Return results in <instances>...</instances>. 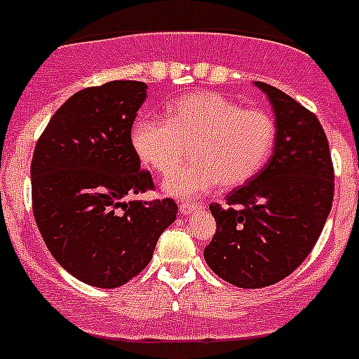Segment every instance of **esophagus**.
Masks as SVG:
<instances>
[{
  "label": "esophagus",
  "instance_id": "1",
  "mask_svg": "<svg viewBox=\"0 0 359 359\" xmlns=\"http://www.w3.org/2000/svg\"><path fill=\"white\" fill-rule=\"evenodd\" d=\"M179 209H180V214H191V212H196V210H202L203 207L193 202H180Z\"/></svg>",
  "mask_w": 359,
  "mask_h": 359
}]
</instances>
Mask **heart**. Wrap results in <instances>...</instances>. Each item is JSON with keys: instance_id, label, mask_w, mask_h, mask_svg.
I'll use <instances>...</instances> for the list:
<instances>
[{"instance_id": "b5f03b06", "label": "heart", "mask_w": 359, "mask_h": 359, "mask_svg": "<svg viewBox=\"0 0 359 359\" xmlns=\"http://www.w3.org/2000/svg\"><path fill=\"white\" fill-rule=\"evenodd\" d=\"M276 123L260 108H241L221 93H191L177 100L166 116H143L130 142L149 168L168 175L186 159L195 161L164 180L168 195L193 198L217 184L239 186L260 172L273 152Z\"/></svg>"}]
</instances>
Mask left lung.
<instances>
[{"mask_svg": "<svg viewBox=\"0 0 359 359\" xmlns=\"http://www.w3.org/2000/svg\"><path fill=\"white\" fill-rule=\"evenodd\" d=\"M276 113L269 163L210 203L216 233L203 250L210 269L232 285L260 289L283 280L316 246L333 203L334 168L316 113L285 92L257 81Z\"/></svg>", "mask_w": 359, "mask_h": 359, "instance_id": "left-lung-1", "label": "left lung"}]
</instances>
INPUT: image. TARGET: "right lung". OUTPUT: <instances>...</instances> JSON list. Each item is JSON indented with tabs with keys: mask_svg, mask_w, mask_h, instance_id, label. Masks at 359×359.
<instances>
[{
	"mask_svg": "<svg viewBox=\"0 0 359 359\" xmlns=\"http://www.w3.org/2000/svg\"><path fill=\"white\" fill-rule=\"evenodd\" d=\"M143 81L104 83L74 93L36 140L32 207L56 262L88 285L115 289L145 269L177 216L173 198L130 200L154 189L130 142Z\"/></svg>",
	"mask_w": 359,
	"mask_h": 359,
	"instance_id": "right-lung-1",
	"label": "right lung"
}]
</instances>
